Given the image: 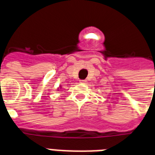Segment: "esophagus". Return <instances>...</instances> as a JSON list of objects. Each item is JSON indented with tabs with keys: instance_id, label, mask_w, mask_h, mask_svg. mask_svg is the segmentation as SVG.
Listing matches in <instances>:
<instances>
[{
	"instance_id": "esophagus-1",
	"label": "esophagus",
	"mask_w": 155,
	"mask_h": 155,
	"mask_svg": "<svg viewBox=\"0 0 155 155\" xmlns=\"http://www.w3.org/2000/svg\"><path fill=\"white\" fill-rule=\"evenodd\" d=\"M86 80H80V83H86Z\"/></svg>"
}]
</instances>
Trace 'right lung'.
I'll return each instance as SVG.
<instances>
[{"mask_svg":"<svg viewBox=\"0 0 155 155\" xmlns=\"http://www.w3.org/2000/svg\"><path fill=\"white\" fill-rule=\"evenodd\" d=\"M61 88H62V86H59V87H58V89H57V90H59V89H61Z\"/></svg>","mask_w":155,"mask_h":155,"instance_id":"obj_1","label":"right lung"}]
</instances>
